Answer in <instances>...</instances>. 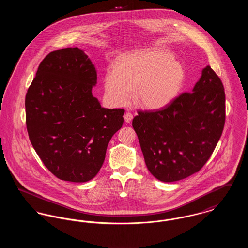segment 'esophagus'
<instances>
[{
  "label": "esophagus",
  "mask_w": 248,
  "mask_h": 248,
  "mask_svg": "<svg viewBox=\"0 0 248 248\" xmlns=\"http://www.w3.org/2000/svg\"><path fill=\"white\" fill-rule=\"evenodd\" d=\"M124 121H125L126 123H130V122L132 121V119H133V114H132L131 112H126V113L124 115Z\"/></svg>",
  "instance_id": "obj_1"
}]
</instances>
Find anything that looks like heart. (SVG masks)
I'll return each mask as SVG.
<instances>
[{
  "label": "heart",
  "instance_id": "b5f03b06",
  "mask_svg": "<svg viewBox=\"0 0 248 248\" xmlns=\"http://www.w3.org/2000/svg\"><path fill=\"white\" fill-rule=\"evenodd\" d=\"M183 77L182 67L170 54L146 49L119 57L114 69L106 71L103 83L107 96L115 104H128L135 90L136 102L154 109L175 97Z\"/></svg>",
  "mask_w": 248,
  "mask_h": 248
}]
</instances>
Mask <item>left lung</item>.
<instances>
[{"label": "left lung", "mask_w": 248, "mask_h": 248, "mask_svg": "<svg viewBox=\"0 0 248 248\" xmlns=\"http://www.w3.org/2000/svg\"><path fill=\"white\" fill-rule=\"evenodd\" d=\"M138 113L132 125L147 168L161 181H177L200 171L221 137L224 86L206 66L192 92L179 94L160 109Z\"/></svg>", "instance_id": "1"}]
</instances>
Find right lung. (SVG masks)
I'll return each mask as SVG.
<instances>
[{"mask_svg": "<svg viewBox=\"0 0 248 248\" xmlns=\"http://www.w3.org/2000/svg\"><path fill=\"white\" fill-rule=\"evenodd\" d=\"M96 71L79 48L49 53L25 98L30 140L48 170L86 182L103 165L108 144L124 123V108H102L92 94Z\"/></svg>", "mask_w": 248, "mask_h": 248, "instance_id": "right-lung-1", "label": "right lung"}]
</instances>
